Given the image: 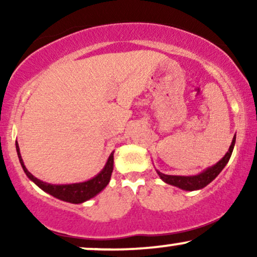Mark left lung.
Segmentation results:
<instances>
[{
    "instance_id": "left-lung-1",
    "label": "left lung",
    "mask_w": 257,
    "mask_h": 257,
    "mask_svg": "<svg viewBox=\"0 0 257 257\" xmlns=\"http://www.w3.org/2000/svg\"><path fill=\"white\" fill-rule=\"evenodd\" d=\"M234 144H235V135L233 137L232 144L229 146L228 151L222 158L217 162L216 164H214L213 167L206 168L205 170H203L202 173L197 174V175H192V176H180V175H167V174H163L158 170H156L157 174L159 175V178L163 180L166 184L173 185L175 187L181 188V190L185 191H197L200 190V188L205 187L206 185L210 184L213 180L216 178L219 174L222 172L223 168L226 167V164L228 163L229 158H231V155L233 152V149H234Z\"/></svg>"
}]
</instances>
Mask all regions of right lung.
<instances>
[{
  "mask_svg": "<svg viewBox=\"0 0 257 257\" xmlns=\"http://www.w3.org/2000/svg\"><path fill=\"white\" fill-rule=\"evenodd\" d=\"M16 149L18 153V158H19L20 164H22L23 170H24L26 176L31 180L32 182H35L41 190H43L44 192L49 193L51 196L55 197V198L64 200V202L72 203V204H79V203H83L85 200H89L93 197H95L96 194L101 192L102 190L107 186L110 182L112 170H113V152H111L110 157L107 158L105 167L102 168L101 172L98 175H95L94 178H91L87 181L83 182H76V184H65V185H54V184H48V182L41 181L40 179L35 178L32 174L26 169L24 161H23L22 155H20V150L18 143H16Z\"/></svg>",
  "mask_w": 257,
  "mask_h": 257,
  "instance_id": "1",
  "label": "right lung"
}]
</instances>
